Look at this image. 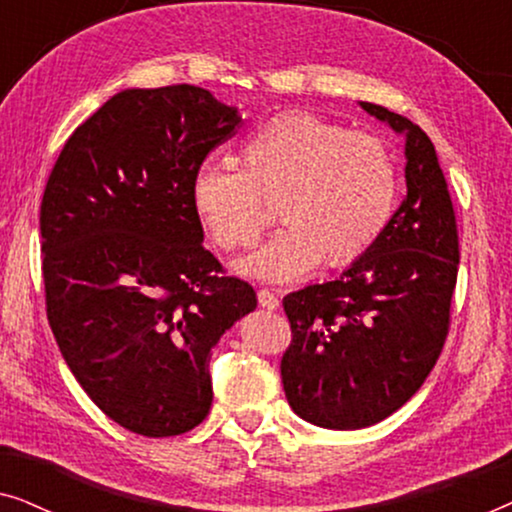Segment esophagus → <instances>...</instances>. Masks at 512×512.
Segmentation results:
<instances>
[{
	"mask_svg": "<svg viewBox=\"0 0 512 512\" xmlns=\"http://www.w3.org/2000/svg\"><path fill=\"white\" fill-rule=\"evenodd\" d=\"M258 305L265 307V310H277L279 298L270 289H258Z\"/></svg>",
	"mask_w": 512,
	"mask_h": 512,
	"instance_id": "1",
	"label": "esophagus"
}]
</instances>
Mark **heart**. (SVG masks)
<instances>
[{"label":"heart","mask_w":512,"mask_h":512,"mask_svg":"<svg viewBox=\"0 0 512 512\" xmlns=\"http://www.w3.org/2000/svg\"><path fill=\"white\" fill-rule=\"evenodd\" d=\"M242 170L205 165L191 181L193 212L226 251L251 249L277 216L284 230L240 265L244 275L289 282L321 263L359 261L387 226L398 193L391 146L312 111L265 121L240 151Z\"/></svg>","instance_id":"obj_1"}]
</instances>
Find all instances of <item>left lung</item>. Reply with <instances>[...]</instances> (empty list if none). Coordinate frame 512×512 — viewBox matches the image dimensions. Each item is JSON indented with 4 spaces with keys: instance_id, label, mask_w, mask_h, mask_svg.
Masks as SVG:
<instances>
[{
    "instance_id": "1",
    "label": "left lung",
    "mask_w": 512,
    "mask_h": 512,
    "mask_svg": "<svg viewBox=\"0 0 512 512\" xmlns=\"http://www.w3.org/2000/svg\"><path fill=\"white\" fill-rule=\"evenodd\" d=\"M361 107L405 135L408 195L352 268L284 296L286 398L333 431L373 426L417 394L450 333L459 272L457 216L433 142L401 114Z\"/></svg>"
}]
</instances>
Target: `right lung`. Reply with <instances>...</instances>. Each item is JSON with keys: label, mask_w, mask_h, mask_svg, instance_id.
I'll list each match as a JSON object with an SVG mask.
<instances>
[{"label": "right lung", "mask_w": 512, "mask_h": 512, "mask_svg": "<svg viewBox=\"0 0 512 512\" xmlns=\"http://www.w3.org/2000/svg\"><path fill=\"white\" fill-rule=\"evenodd\" d=\"M240 125L205 88L123 90L72 132L46 181L48 324L90 401L139 436L209 415V349L256 307L205 249L191 205L195 172Z\"/></svg>", "instance_id": "1"}]
</instances>
